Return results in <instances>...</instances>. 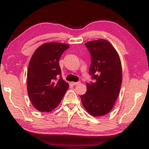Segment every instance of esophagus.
<instances>
[{"mask_svg": "<svg viewBox=\"0 0 149 149\" xmlns=\"http://www.w3.org/2000/svg\"><path fill=\"white\" fill-rule=\"evenodd\" d=\"M79 81H78V82H71V84L72 85H77V84H79Z\"/></svg>", "mask_w": 149, "mask_h": 149, "instance_id": "1", "label": "esophagus"}]
</instances>
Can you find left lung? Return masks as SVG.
Listing matches in <instances>:
<instances>
[{
  "mask_svg": "<svg viewBox=\"0 0 149 149\" xmlns=\"http://www.w3.org/2000/svg\"><path fill=\"white\" fill-rule=\"evenodd\" d=\"M91 56L89 74L94 79L87 83V92L81 95L82 104L93 116H102L112 109L122 80L121 61L110 42L99 39L85 43Z\"/></svg>",
  "mask_w": 149,
  "mask_h": 149,
  "instance_id": "1",
  "label": "left lung"
}]
</instances>
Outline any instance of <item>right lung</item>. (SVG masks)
Instances as JSON below:
<instances>
[{
	"instance_id": "right-lung-1",
	"label": "right lung",
	"mask_w": 149,
	"mask_h": 149,
	"mask_svg": "<svg viewBox=\"0 0 149 149\" xmlns=\"http://www.w3.org/2000/svg\"><path fill=\"white\" fill-rule=\"evenodd\" d=\"M69 47L56 42L44 43L37 48L30 60L27 93L32 104L40 112L54 110L68 89V84L62 77L59 60Z\"/></svg>"
}]
</instances>
